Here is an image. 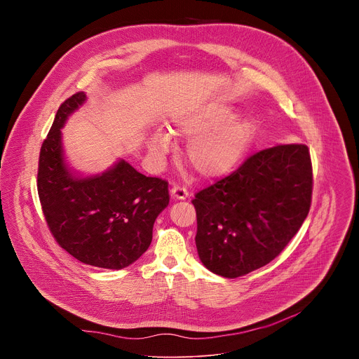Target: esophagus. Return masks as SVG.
<instances>
[{
	"label": "esophagus",
	"instance_id": "esophagus-1",
	"mask_svg": "<svg viewBox=\"0 0 359 359\" xmlns=\"http://www.w3.org/2000/svg\"><path fill=\"white\" fill-rule=\"evenodd\" d=\"M170 193H172V197L176 198V200H184V198L189 197V190H187L186 187L177 186V184H175V186L172 187Z\"/></svg>",
	"mask_w": 359,
	"mask_h": 359
}]
</instances>
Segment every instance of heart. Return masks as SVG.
<instances>
[{
  "label": "heart",
  "mask_w": 359,
  "mask_h": 359,
  "mask_svg": "<svg viewBox=\"0 0 359 359\" xmlns=\"http://www.w3.org/2000/svg\"><path fill=\"white\" fill-rule=\"evenodd\" d=\"M231 108L222 104H193L179 109L170 121V133L189 140L186 162L203 179H217L230 173L244 158L255 135V123L247 116H232ZM172 136L156 132L149 150L163 158L172 150Z\"/></svg>",
  "instance_id": "b5f03b06"
}]
</instances>
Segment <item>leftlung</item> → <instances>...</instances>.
<instances>
[{
	"label": "left lung",
	"mask_w": 359,
	"mask_h": 359,
	"mask_svg": "<svg viewBox=\"0 0 359 359\" xmlns=\"http://www.w3.org/2000/svg\"><path fill=\"white\" fill-rule=\"evenodd\" d=\"M311 196L313 165L305 144H278L254 153L191 200L201 263L226 278L269 264L309 216Z\"/></svg>",
	"instance_id": "left-lung-1"
}]
</instances>
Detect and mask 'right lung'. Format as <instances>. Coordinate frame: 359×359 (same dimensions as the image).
<instances>
[{"label":"right lung","mask_w":359,"mask_h":359,"mask_svg":"<svg viewBox=\"0 0 359 359\" xmlns=\"http://www.w3.org/2000/svg\"><path fill=\"white\" fill-rule=\"evenodd\" d=\"M86 99L68 97L39 151L38 196L48 229L76 260L121 270L149 248L156 217L169 204V183L146 177L119 161L102 175L75 176L67 166L62 133L68 116Z\"/></svg>","instance_id":"add662e5"}]
</instances>
